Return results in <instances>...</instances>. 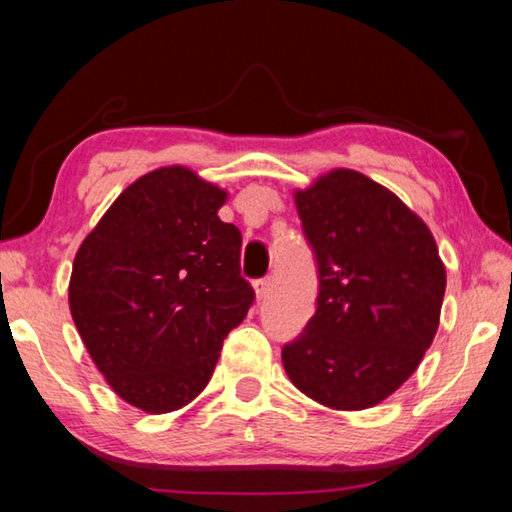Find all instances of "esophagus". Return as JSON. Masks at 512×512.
<instances>
[{
  "mask_svg": "<svg viewBox=\"0 0 512 512\" xmlns=\"http://www.w3.org/2000/svg\"><path fill=\"white\" fill-rule=\"evenodd\" d=\"M253 287H255V293H257L259 300L266 298L268 291H271V277H262V280H255Z\"/></svg>",
  "mask_w": 512,
  "mask_h": 512,
  "instance_id": "34e87169",
  "label": "esophagus"
}]
</instances>
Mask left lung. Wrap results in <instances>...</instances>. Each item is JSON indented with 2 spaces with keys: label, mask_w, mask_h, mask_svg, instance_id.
<instances>
[{
  "label": "left lung",
  "mask_w": 512,
  "mask_h": 512,
  "mask_svg": "<svg viewBox=\"0 0 512 512\" xmlns=\"http://www.w3.org/2000/svg\"><path fill=\"white\" fill-rule=\"evenodd\" d=\"M296 205L318 298L305 329L284 343V370L311 400L368 409L420 366L438 329L445 266L420 216L363 173H327Z\"/></svg>",
  "instance_id": "obj_1"
}]
</instances>
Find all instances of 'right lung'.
I'll return each mask as SVG.
<instances>
[{
    "mask_svg": "<svg viewBox=\"0 0 512 512\" xmlns=\"http://www.w3.org/2000/svg\"><path fill=\"white\" fill-rule=\"evenodd\" d=\"M225 192L164 167L119 194L79 248L69 309L121 400L169 413L210 381L223 339L255 291L241 277V232L219 219Z\"/></svg>",
    "mask_w": 512,
    "mask_h": 512,
    "instance_id": "add662e5",
    "label": "right lung"
}]
</instances>
